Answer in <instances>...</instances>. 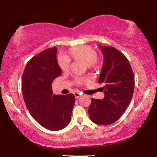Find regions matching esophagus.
<instances>
[{"mask_svg": "<svg viewBox=\"0 0 157 157\" xmlns=\"http://www.w3.org/2000/svg\"><path fill=\"white\" fill-rule=\"evenodd\" d=\"M74 95H75V98H77V99H78V98L80 97V94H79V92H75V94H74Z\"/></svg>", "mask_w": 157, "mask_h": 157, "instance_id": "esophagus-1", "label": "esophagus"}]
</instances>
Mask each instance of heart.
<instances>
[{
  "instance_id": "b5f03b06",
  "label": "heart",
  "mask_w": 157,
  "mask_h": 157,
  "mask_svg": "<svg viewBox=\"0 0 157 157\" xmlns=\"http://www.w3.org/2000/svg\"><path fill=\"white\" fill-rule=\"evenodd\" d=\"M66 57L68 59L84 61L85 66H86L87 68L89 69L95 68L98 63L96 52L92 48V47L87 46V45H82V46L71 48L66 52ZM68 59L62 57L58 58L57 63L61 70L66 71L69 68ZM84 81V78H78L76 79V82L78 84L82 83Z\"/></svg>"
}]
</instances>
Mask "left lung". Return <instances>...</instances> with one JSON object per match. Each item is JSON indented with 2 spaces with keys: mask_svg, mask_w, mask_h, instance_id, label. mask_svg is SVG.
I'll return each instance as SVG.
<instances>
[{
  "mask_svg": "<svg viewBox=\"0 0 157 157\" xmlns=\"http://www.w3.org/2000/svg\"><path fill=\"white\" fill-rule=\"evenodd\" d=\"M104 62L98 82L104 86L102 100L91 98L89 118L98 124H112L129 105L134 90V73L127 58L114 47L100 46Z\"/></svg>",
  "mask_w": 157,
  "mask_h": 157,
  "instance_id": "8db88e82",
  "label": "left lung"
}]
</instances>
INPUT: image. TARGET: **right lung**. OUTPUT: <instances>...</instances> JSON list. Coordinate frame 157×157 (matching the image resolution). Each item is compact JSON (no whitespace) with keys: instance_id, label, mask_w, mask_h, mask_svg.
Here are the masks:
<instances>
[{"instance_id":"right-lung-1","label":"right lung","mask_w":157,"mask_h":157,"mask_svg":"<svg viewBox=\"0 0 157 157\" xmlns=\"http://www.w3.org/2000/svg\"><path fill=\"white\" fill-rule=\"evenodd\" d=\"M57 48L44 50L29 61L22 75V94L30 115L45 128L57 131L71 121L75 98L72 94L55 95L52 83L62 70Z\"/></svg>"}]
</instances>
